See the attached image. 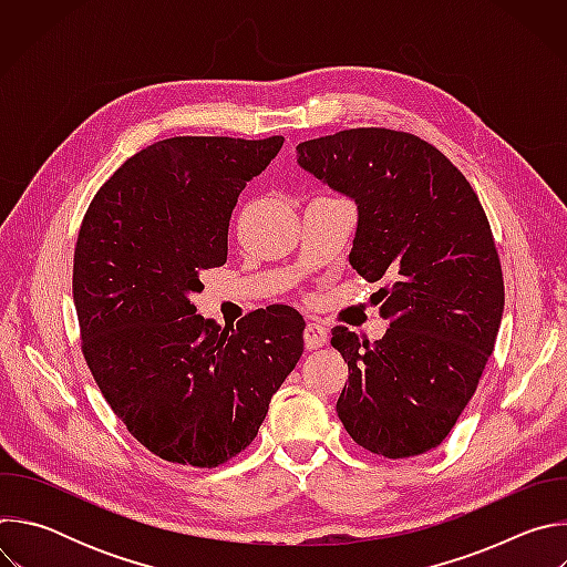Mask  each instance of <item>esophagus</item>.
Listing matches in <instances>:
<instances>
[{
    "label": "esophagus",
    "mask_w": 567,
    "mask_h": 567,
    "mask_svg": "<svg viewBox=\"0 0 567 567\" xmlns=\"http://www.w3.org/2000/svg\"><path fill=\"white\" fill-rule=\"evenodd\" d=\"M302 339H305V348L307 350H318L328 343V330L320 326V322H307L305 326V332H302Z\"/></svg>",
    "instance_id": "1"
}]
</instances>
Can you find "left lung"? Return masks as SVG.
<instances>
[{"instance_id":"left-lung-1","label":"left lung","mask_w":567,"mask_h":567,"mask_svg":"<svg viewBox=\"0 0 567 567\" xmlns=\"http://www.w3.org/2000/svg\"><path fill=\"white\" fill-rule=\"evenodd\" d=\"M296 152L302 171L354 199L350 265L385 282L379 341L332 330L350 370L339 420L370 453H426L466 409L498 337L505 285L489 219L464 175L415 134L357 127Z\"/></svg>"}]
</instances>
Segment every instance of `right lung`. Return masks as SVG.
<instances>
[{
    "label": "right lung",
    "instance_id": "1",
    "mask_svg": "<svg viewBox=\"0 0 567 567\" xmlns=\"http://www.w3.org/2000/svg\"><path fill=\"white\" fill-rule=\"evenodd\" d=\"M285 138L175 136L130 156L92 199L73 254L85 361L154 455L210 468L245 451L302 354V316L256 309L233 328L190 293L221 267L228 219Z\"/></svg>",
    "mask_w": 567,
    "mask_h": 567
}]
</instances>
